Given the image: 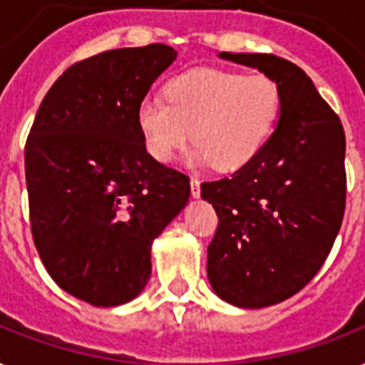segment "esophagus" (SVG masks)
I'll use <instances>...</instances> for the list:
<instances>
[{
	"label": "esophagus",
	"mask_w": 365,
	"mask_h": 365,
	"mask_svg": "<svg viewBox=\"0 0 365 365\" xmlns=\"http://www.w3.org/2000/svg\"><path fill=\"white\" fill-rule=\"evenodd\" d=\"M191 197H193V199H199L200 197V182L199 180H197V178H191Z\"/></svg>",
	"instance_id": "obj_1"
}]
</instances>
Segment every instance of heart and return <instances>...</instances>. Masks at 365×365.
Returning <instances> with one entry per match:
<instances>
[{"instance_id": "obj_1", "label": "heart", "mask_w": 365, "mask_h": 365, "mask_svg": "<svg viewBox=\"0 0 365 365\" xmlns=\"http://www.w3.org/2000/svg\"><path fill=\"white\" fill-rule=\"evenodd\" d=\"M166 99L149 96L138 106L148 153L170 163L193 136L197 148L189 153V165H214L222 172L248 166L280 115V88L265 73L199 68L172 79Z\"/></svg>"}]
</instances>
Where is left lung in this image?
<instances>
[{
  "label": "left lung",
  "mask_w": 365,
  "mask_h": 365,
  "mask_svg": "<svg viewBox=\"0 0 365 365\" xmlns=\"http://www.w3.org/2000/svg\"><path fill=\"white\" fill-rule=\"evenodd\" d=\"M280 88L269 142L231 178L200 185L217 214L206 272L240 309L277 305L305 288L328 257L345 214V132L311 77L274 54L220 53Z\"/></svg>",
  "instance_id": "left-lung-1"
}]
</instances>
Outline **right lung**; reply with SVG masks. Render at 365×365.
I'll list each match as a JSON object with an SVG mask.
<instances>
[{
	"label": "right lung",
	"mask_w": 365,
	"mask_h": 365,
	"mask_svg": "<svg viewBox=\"0 0 365 365\" xmlns=\"http://www.w3.org/2000/svg\"><path fill=\"white\" fill-rule=\"evenodd\" d=\"M178 53L115 48L71 66L26 142L34 242L60 288L94 307L142 294L151 244L189 202V178L148 153L136 110Z\"/></svg>",
	"instance_id": "1"
}]
</instances>
